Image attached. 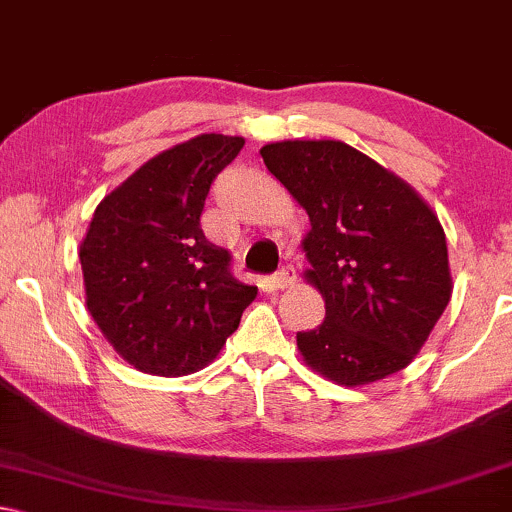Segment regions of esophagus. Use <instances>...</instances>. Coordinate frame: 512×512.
I'll list each match as a JSON object with an SVG mask.
<instances>
[{"mask_svg":"<svg viewBox=\"0 0 512 512\" xmlns=\"http://www.w3.org/2000/svg\"><path fill=\"white\" fill-rule=\"evenodd\" d=\"M294 282H296V270L292 266L280 268L273 277H270V285H273V289H287L292 287Z\"/></svg>","mask_w":512,"mask_h":512,"instance_id":"34e87169","label":"esophagus"}]
</instances>
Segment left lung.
I'll list each match as a JSON object with an SVG mask.
<instances>
[{
  "label": "left lung",
  "mask_w": 512,
  "mask_h": 512,
  "mask_svg": "<svg viewBox=\"0 0 512 512\" xmlns=\"http://www.w3.org/2000/svg\"><path fill=\"white\" fill-rule=\"evenodd\" d=\"M261 156L311 220L304 280L323 296L325 320L296 334L308 368L342 387L406 368L453 292L437 213L346 142L282 140Z\"/></svg>",
  "instance_id": "8db88e82"
}]
</instances>
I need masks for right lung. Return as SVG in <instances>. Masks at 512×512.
Returning a JSON list of instances; mask_svg holds the SVG:
<instances>
[{"instance_id": "add662e5", "label": "right lung", "mask_w": 512, "mask_h": 512, "mask_svg": "<svg viewBox=\"0 0 512 512\" xmlns=\"http://www.w3.org/2000/svg\"><path fill=\"white\" fill-rule=\"evenodd\" d=\"M242 147L244 137L204 132L142 163L94 208L80 244L85 304L135 370H201L256 299L199 225L213 178Z\"/></svg>"}]
</instances>
